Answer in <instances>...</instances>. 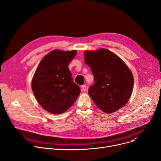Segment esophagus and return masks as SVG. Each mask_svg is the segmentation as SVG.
<instances>
[{
    "label": "esophagus",
    "mask_w": 161,
    "mask_h": 161,
    "mask_svg": "<svg viewBox=\"0 0 161 161\" xmlns=\"http://www.w3.org/2000/svg\"><path fill=\"white\" fill-rule=\"evenodd\" d=\"M81 88H82V90H83V91H86V89H87V87H86V85H83L82 87H81Z\"/></svg>",
    "instance_id": "esophagus-1"
}]
</instances>
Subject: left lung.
Returning <instances> with one entry per match:
<instances>
[{
  "label": "left lung",
  "mask_w": 161,
  "mask_h": 161,
  "mask_svg": "<svg viewBox=\"0 0 161 161\" xmlns=\"http://www.w3.org/2000/svg\"><path fill=\"white\" fill-rule=\"evenodd\" d=\"M85 63L91 68L95 83L88 93L96 106L106 113L123 108L130 98L134 86L131 71L124 61L106 49L86 51Z\"/></svg>",
  "instance_id": "8db88e82"
}]
</instances>
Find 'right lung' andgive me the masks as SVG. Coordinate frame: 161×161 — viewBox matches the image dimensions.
<instances>
[{
  "label": "right lung",
  "mask_w": 161,
  "mask_h": 161,
  "mask_svg": "<svg viewBox=\"0 0 161 161\" xmlns=\"http://www.w3.org/2000/svg\"><path fill=\"white\" fill-rule=\"evenodd\" d=\"M76 51L55 49L42 59L32 80V89L45 110L60 114L69 109L80 94L69 69Z\"/></svg>",
  "instance_id": "right-lung-1"
}]
</instances>
